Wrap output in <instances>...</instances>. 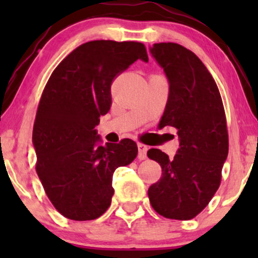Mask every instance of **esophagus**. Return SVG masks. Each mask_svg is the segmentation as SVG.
Instances as JSON below:
<instances>
[{
    "label": "esophagus",
    "instance_id": "1",
    "mask_svg": "<svg viewBox=\"0 0 258 258\" xmlns=\"http://www.w3.org/2000/svg\"><path fill=\"white\" fill-rule=\"evenodd\" d=\"M137 147H139V158L140 160H145L147 157V146L137 144Z\"/></svg>",
    "mask_w": 258,
    "mask_h": 258
}]
</instances>
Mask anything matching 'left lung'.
Masks as SVG:
<instances>
[{
	"mask_svg": "<svg viewBox=\"0 0 258 258\" xmlns=\"http://www.w3.org/2000/svg\"><path fill=\"white\" fill-rule=\"evenodd\" d=\"M150 52L168 81L160 127L177 128L173 158L158 148L147 156L160 163L162 177L148 188L151 206L172 220H191L209 205L221 182L228 135L220 91L201 59L177 43H155Z\"/></svg>",
	"mask_w": 258,
	"mask_h": 258,
	"instance_id": "1",
	"label": "left lung"
}]
</instances>
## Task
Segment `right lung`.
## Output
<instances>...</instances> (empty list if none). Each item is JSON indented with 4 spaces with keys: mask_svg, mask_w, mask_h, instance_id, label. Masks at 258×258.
<instances>
[{
    "mask_svg": "<svg viewBox=\"0 0 258 258\" xmlns=\"http://www.w3.org/2000/svg\"><path fill=\"white\" fill-rule=\"evenodd\" d=\"M137 59L148 62L141 42L90 41L54 69L43 90L32 135L36 171L54 209L70 220L102 216L114 170L136 158V142L102 145L96 126L110 111L113 79Z\"/></svg>",
    "mask_w": 258,
    "mask_h": 258,
    "instance_id": "right-lung-1",
    "label": "right lung"
}]
</instances>
